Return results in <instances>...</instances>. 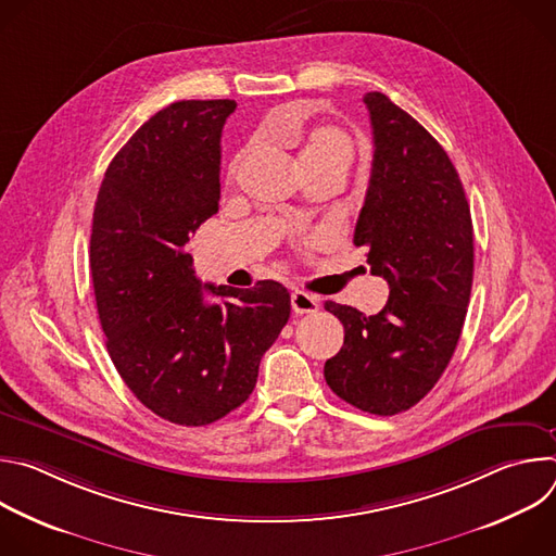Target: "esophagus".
Listing matches in <instances>:
<instances>
[{"label":"esophagus","mask_w":556,"mask_h":556,"mask_svg":"<svg viewBox=\"0 0 556 556\" xmlns=\"http://www.w3.org/2000/svg\"><path fill=\"white\" fill-rule=\"evenodd\" d=\"M290 305H292V312L296 314H312L316 312V307H319V301L303 290H294L290 294Z\"/></svg>","instance_id":"1"}]
</instances>
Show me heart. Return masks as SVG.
Segmentation results:
<instances>
[{
  "label": "heart",
  "mask_w": 556,
  "mask_h": 556,
  "mask_svg": "<svg viewBox=\"0 0 556 556\" xmlns=\"http://www.w3.org/2000/svg\"><path fill=\"white\" fill-rule=\"evenodd\" d=\"M354 155V142L352 138L332 125H319L314 127L303 138V151H301V165H324V163H341L350 165Z\"/></svg>",
  "instance_id": "b5f03b06"
}]
</instances>
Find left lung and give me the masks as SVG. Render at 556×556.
Returning a JSON list of instances; mask_svg holds the SVG:
<instances>
[{
  "mask_svg": "<svg viewBox=\"0 0 556 556\" xmlns=\"http://www.w3.org/2000/svg\"><path fill=\"white\" fill-rule=\"evenodd\" d=\"M374 161L354 244L389 283L387 305L365 316L326 301L345 341L326 361L330 389L361 412H407L446 369L472 286V222L442 144L380 92H367Z\"/></svg>",
  "mask_w": 556,
  "mask_h": 556,
  "instance_id": "obj_1",
  "label": "left lung"
}]
</instances>
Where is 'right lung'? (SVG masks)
<instances>
[{
	"label": "right lung",
	"mask_w": 556,
	"mask_h": 556,
	"mask_svg": "<svg viewBox=\"0 0 556 556\" xmlns=\"http://www.w3.org/2000/svg\"><path fill=\"white\" fill-rule=\"evenodd\" d=\"M235 108L178 101L153 114L114 155L94 204L90 270L110 358L147 409L182 427L240 407L290 319L281 283L202 286L185 251L217 213L219 138Z\"/></svg>",
	"instance_id": "1"
}]
</instances>
